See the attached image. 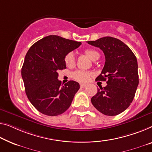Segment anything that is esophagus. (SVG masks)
Returning <instances> with one entry per match:
<instances>
[{
	"label": "esophagus",
	"mask_w": 152,
	"mask_h": 152,
	"mask_svg": "<svg viewBox=\"0 0 152 152\" xmlns=\"http://www.w3.org/2000/svg\"><path fill=\"white\" fill-rule=\"evenodd\" d=\"M87 84H83V83H81L80 84V87L81 88H86V87H87Z\"/></svg>",
	"instance_id": "esophagus-1"
}]
</instances>
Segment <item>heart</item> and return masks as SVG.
Segmentation results:
<instances>
[{
	"mask_svg": "<svg viewBox=\"0 0 152 152\" xmlns=\"http://www.w3.org/2000/svg\"><path fill=\"white\" fill-rule=\"evenodd\" d=\"M85 53L88 55L92 60H95L98 58L100 57L99 53L94 50L92 49H88L85 50ZM64 63L68 67H72L75 65V58L73 52H69L65 56ZM92 73L90 71H82V70H77L72 73V77L76 81H80V82H86L89 81L90 77L92 76Z\"/></svg>",
	"mask_w": 152,
	"mask_h": 152,
	"instance_id": "heart-1",
	"label": "heart"
}]
</instances>
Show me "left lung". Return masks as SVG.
<instances>
[{"instance_id": "1", "label": "left lung", "mask_w": 152, "mask_h": 152, "mask_svg": "<svg viewBox=\"0 0 152 152\" xmlns=\"http://www.w3.org/2000/svg\"><path fill=\"white\" fill-rule=\"evenodd\" d=\"M87 42L99 48L105 56L104 66L96 81L107 80V85L98 90L91 102L104 115H118L130 106L138 86L137 58L125 43L113 37Z\"/></svg>"}]
</instances>
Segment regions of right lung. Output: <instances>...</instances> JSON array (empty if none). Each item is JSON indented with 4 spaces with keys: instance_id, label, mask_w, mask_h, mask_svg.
<instances>
[{
    "instance_id": "right-lung-1",
    "label": "right lung",
    "mask_w": 152,
    "mask_h": 152,
    "mask_svg": "<svg viewBox=\"0 0 152 152\" xmlns=\"http://www.w3.org/2000/svg\"><path fill=\"white\" fill-rule=\"evenodd\" d=\"M81 44V42L50 35L36 42L28 51L22 77L28 99L41 113L58 115L71 106L80 86L75 81L62 85L58 79V72L66 69L65 56Z\"/></svg>"
}]
</instances>
